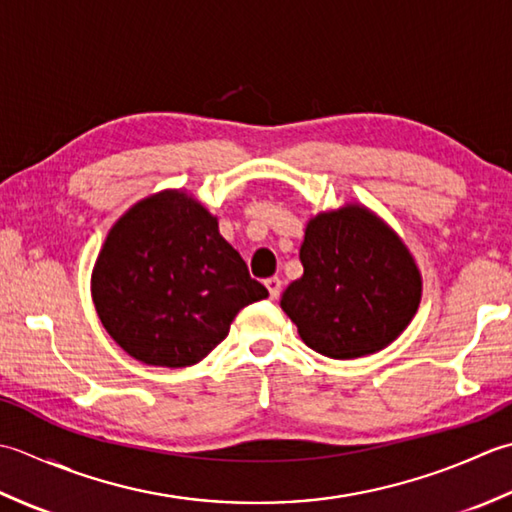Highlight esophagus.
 Instances as JSON below:
<instances>
[{
	"mask_svg": "<svg viewBox=\"0 0 512 512\" xmlns=\"http://www.w3.org/2000/svg\"><path fill=\"white\" fill-rule=\"evenodd\" d=\"M265 287L269 289V296L276 300V298L280 296V291H283V280H280L278 276L267 278V280H265Z\"/></svg>",
	"mask_w": 512,
	"mask_h": 512,
	"instance_id": "esophagus-1",
	"label": "esophagus"
}]
</instances>
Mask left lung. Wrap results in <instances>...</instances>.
<instances>
[{"mask_svg":"<svg viewBox=\"0 0 512 512\" xmlns=\"http://www.w3.org/2000/svg\"><path fill=\"white\" fill-rule=\"evenodd\" d=\"M305 274L280 307L302 342L333 360L380 351L409 327L422 298V276L393 229L364 205L311 218L300 245Z\"/></svg>","mask_w":512,"mask_h":512,"instance_id":"obj_1","label":"left lung"}]
</instances>
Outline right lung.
Instances as JSON below:
<instances>
[{
	"label": "right lung",
	"mask_w": 512,
	"mask_h": 512,
	"mask_svg": "<svg viewBox=\"0 0 512 512\" xmlns=\"http://www.w3.org/2000/svg\"><path fill=\"white\" fill-rule=\"evenodd\" d=\"M269 291L194 196L163 190L132 205L92 269V300L119 347L152 367H192L238 311Z\"/></svg>",
	"instance_id": "1"
}]
</instances>
